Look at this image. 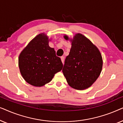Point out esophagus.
<instances>
[{"instance_id": "esophagus-1", "label": "esophagus", "mask_w": 123, "mask_h": 123, "mask_svg": "<svg viewBox=\"0 0 123 123\" xmlns=\"http://www.w3.org/2000/svg\"><path fill=\"white\" fill-rule=\"evenodd\" d=\"M61 60L62 62V63H63V64H64V56H62L61 57Z\"/></svg>"}]
</instances>
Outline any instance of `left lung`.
I'll list each match as a JSON object with an SVG mask.
<instances>
[{
  "label": "left lung",
  "mask_w": 123,
  "mask_h": 123,
  "mask_svg": "<svg viewBox=\"0 0 123 123\" xmlns=\"http://www.w3.org/2000/svg\"><path fill=\"white\" fill-rule=\"evenodd\" d=\"M64 37L69 39L67 35ZM70 41L72 47L62 72L70 87L85 90L91 86L101 72V54L97 47L80 33L75 35Z\"/></svg>",
  "instance_id": "left-lung-1"
}]
</instances>
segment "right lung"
Wrapping results in <instances>:
<instances>
[{
  "label": "right lung",
  "mask_w": 123,
  "mask_h": 123,
  "mask_svg": "<svg viewBox=\"0 0 123 123\" xmlns=\"http://www.w3.org/2000/svg\"><path fill=\"white\" fill-rule=\"evenodd\" d=\"M49 37L40 33L33 38L20 54L18 65L24 80L30 85L41 87L61 71L63 65L56 56L54 49L49 46Z\"/></svg>",
  "instance_id": "1"
}]
</instances>
